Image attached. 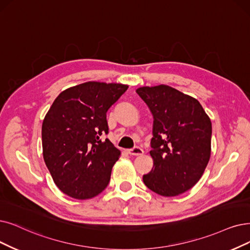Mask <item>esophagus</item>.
I'll return each instance as SVG.
<instances>
[{
  "label": "esophagus",
  "mask_w": 250,
  "mask_h": 250,
  "mask_svg": "<svg viewBox=\"0 0 250 250\" xmlns=\"http://www.w3.org/2000/svg\"><path fill=\"white\" fill-rule=\"evenodd\" d=\"M128 153L132 155V156H141V155L144 154V149L142 147H139V146H135L131 149H129Z\"/></svg>",
  "instance_id": "34e87169"
}]
</instances>
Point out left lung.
<instances>
[{
  "instance_id": "obj_1",
  "label": "left lung",
  "mask_w": 250,
  "mask_h": 250,
  "mask_svg": "<svg viewBox=\"0 0 250 250\" xmlns=\"http://www.w3.org/2000/svg\"><path fill=\"white\" fill-rule=\"evenodd\" d=\"M136 93L154 118V166L143 181L158 195H181L199 182L210 159V118L196 98L170 86L139 87Z\"/></svg>"
}]
</instances>
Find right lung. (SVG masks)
I'll use <instances>...</instances> for the list:
<instances>
[{"label":"right lung","mask_w":250,"mask_h":250,"mask_svg":"<svg viewBox=\"0 0 250 250\" xmlns=\"http://www.w3.org/2000/svg\"><path fill=\"white\" fill-rule=\"evenodd\" d=\"M128 86L86 82L65 89L42 124L43 157L57 188L86 200L107 187L121 152L101 135L108 132L106 112Z\"/></svg>","instance_id":"right-lung-1"}]
</instances>
